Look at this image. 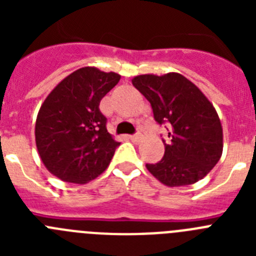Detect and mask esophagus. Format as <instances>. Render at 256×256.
Returning a JSON list of instances; mask_svg holds the SVG:
<instances>
[{
    "mask_svg": "<svg viewBox=\"0 0 256 256\" xmlns=\"http://www.w3.org/2000/svg\"><path fill=\"white\" fill-rule=\"evenodd\" d=\"M130 140L132 142H140L142 140V136L140 134V133H137V134H133V136H130Z\"/></svg>",
    "mask_w": 256,
    "mask_h": 256,
    "instance_id": "esophagus-1",
    "label": "esophagus"
}]
</instances>
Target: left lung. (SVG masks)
I'll use <instances>...</instances> for the list:
<instances>
[{"instance_id": "8db88e82", "label": "left lung", "mask_w": 256, "mask_h": 256, "mask_svg": "<svg viewBox=\"0 0 256 256\" xmlns=\"http://www.w3.org/2000/svg\"><path fill=\"white\" fill-rule=\"evenodd\" d=\"M132 83L150 101L155 120L169 126L164 156L148 170L168 187L202 180L223 152V128L209 98L180 73L141 74Z\"/></svg>"}]
</instances>
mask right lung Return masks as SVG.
I'll return each mask as SVG.
<instances>
[{
    "instance_id": "add662e5",
    "label": "right lung",
    "mask_w": 256,
    "mask_h": 256,
    "mask_svg": "<svg viewBox=\"0 0 256 256\" xmlns=\"http://www.w3.org/2000/svg\"><path fill=\"white\" fill-rule=\"evenodd\" d=\"M119 80L120 76L114 72L80 68L62 79L40 105L36 146L55 177L84 184L108 166L120 142L108 132L98 106Z\"/></svg>"
}]
</instances>
